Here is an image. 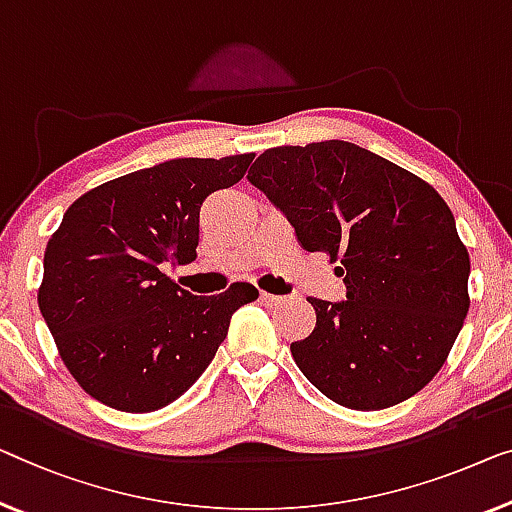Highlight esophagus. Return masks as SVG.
Wrapping results in <instances>:
<instances>
[{"instance_id":"obj_1","label":"esophagus","mask_w":512,"mask_h":512,"mask_svg":"<svg viewBox=\"0 0 512 512\" xmlns=\"http://www.w3.org/2000/svg\"><path fill=\"white\" fill-rule=\"evenodd\" d=\"M259 299H262L264 305H269V308H273V305H278L282 301V296H276V294H269V292H262L259 294Z\"/></svg>"}]
</instances>
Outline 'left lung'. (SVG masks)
I'll return each instance as SVG.
<instances>
[{
    "label": "left lung",
    "instance_id": "left-lung-1",
    "mask_svg": "<svg viewBox=\"0 0 512 512\" xmlns=\"http://www.w3.org/2000/svg\"><path fill=\"white\" fill-rule=\"evenodd\" d=\"M248 181L308 253L340 262L347 301L310 296L315 329L292 342L301 372L347 409L393 407L446 363L467 317L469 250L430 183L342 140L273 147Z\"/></svg>",
    "mask_w": 512,
    "mask_h": 512
}]
</instances>
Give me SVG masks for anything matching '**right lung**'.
<instances>
[{"label": "right lung", "instance_id": "obj_1", "mask_svg": "<svg viewBox=\"0 0 512 512\" xmlns=\"http://www.w3.org/2000/svg\"><path fill=\"white\" fill-rule=\"evenodd\" d=\"M255 154L177 158L87 190L50 236L38 308L82 391L128 414L181 398L259 292L232 282L193 296L163 271L197 257L200 209Z\"/></svg>", "mask_w": 512, "mask_h": 512}]
</instances>
